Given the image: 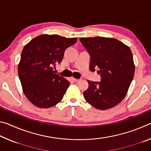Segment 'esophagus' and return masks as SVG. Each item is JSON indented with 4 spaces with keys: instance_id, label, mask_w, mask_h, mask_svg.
Returning a JSON list of instances; mask_svg holds the SVG:
<instances>
[{
    "instance_id": "obj_1",
    "label": "esophagus",
    "mask_w": 151,
    "mask_h": 151,
    "mask_svg": "<svg viewBox=\"0 0 151 151\" xmlns=\"http://www.w3.org/2000/svg\"><path fill=\"white\" fill-rule=\"evenodd\" d=\"M71 79H72V80H73L74 82H78V81H79V79L75 78H74V77H72V78H71Z\"/></svg>"
}]
</instances>
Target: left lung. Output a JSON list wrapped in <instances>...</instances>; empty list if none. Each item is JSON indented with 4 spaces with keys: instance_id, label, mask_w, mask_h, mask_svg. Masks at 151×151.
<instances>
[{
    "instance_id": "8db88e82",
    "label": "left lung",
    "mask_w": 151,
    "mask_h": 151,
    "mask_svg": "<svg viewBox=\"0 0 151 151\" xmlns=\"http://www.w3.org/2000/svg\"><path fill=\"white\" fill-rule=\"evenodd\" d=\"M91 55L90 69L99 68L101 82L88 81L83 93L86 101L94 108L106 110L123 100L134 75L133 57L130 48L113 38H81Z\"/></svg>"
}]
</instances>
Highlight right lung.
I'll return each instance as SVG.
<instances>
[{
    "label": "right lung",
    "instance_id": "1",
    "mask_svg": "<svg viewBox=\"0 0 151 151\" xmlns=\"http://www.w3.org/2000/svg\"><path fill=\"white\" fill-rule=\"evenodd\" d=\"M76 41V38L42 35L24 46L18 74L24 94L36 106L50 108L63 99L70 83L55 73L52 66L61 63L65 50Z\"/></svg>",
    "mask_w": 151,
    "mask_h": 151
}]
</instances>
